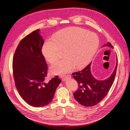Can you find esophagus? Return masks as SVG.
Wrapping results in <instances>:
<instances>
[{
	"instance_id": "1",
	"label": "esophagus",
	"mask_w": 130,
	"mask_h": 130,
	"mask_svg": "<svg viewBox=\"0 0 130 130\" xmlns=\"http://www.w3.org/2000/svg\"><path fill=\"white\" fill-rule=\"evenodd\" d=\"M70 77H71V76H70V75H66V76H63V77H62V80H63V81H65L67 79V78H70Z\"/></svg>"
}]
</instances>
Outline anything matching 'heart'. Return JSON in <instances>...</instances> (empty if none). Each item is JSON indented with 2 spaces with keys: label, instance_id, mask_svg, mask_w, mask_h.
Listing matches in <instances>:
<instances>
[{
  "label": "heart",
  "instance_id": "b5f03b06",
  "mask_svg": "<svg viewBox=\"0 0 130 130\" xmlns=\"http://www.w3.org/2000/svg\"><path fill=\"white\" fill-rule=\"evenodd\" d=\"M99 40L97 35L87 30L76 27L62 29L47 40L42 53L50 63L57 61L64 50V58L53 64L50 68L54 74H65L77 68H83L92 60L98 50Z\"/></svg>",
  "mask_w": 130,
  "mask_h": 130
}]
</instances>
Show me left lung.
Returning <instances> with one entry per match:
<instances>
[{"label":"left lung","mask_w":130,"mask_h":130,"mask_svg":"<svg viewBox=\"0 0 130 130\" xmlns=\"http://www.w3.org/2000/svg\"><path fill=\"white\" fill-rule=\"evenodd\" d=\"M103 46L113 48L109 42ZM89 63L83 70L72 74L73 77L78 83V88L74 93L75 100L86 107H91L98 104L107 95L115 80L118 64V58L116 67L111 76L107 79L100 81L95 79L90 72Z\"/></svg>","instance_id":"8db88e82"}]
</instances>
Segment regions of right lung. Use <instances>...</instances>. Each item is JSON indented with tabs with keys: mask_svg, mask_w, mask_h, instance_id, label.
<instances>
[{
	"mask_svg": "<svg viewBox=\"0 0 130 130\" xmlns=\"http://www.w3.org/2000/svg\"><path fill=\"white\" fill-rule=\"evenodd\" d=\"M43 44L40 29H37L22 39L13 57L15 87L23 99L35 107L48 105L61 82L57 76L45 82L48 66L42 53Z\"/></svg>",
	"mask_w": 130,
	"mask_h": 130,
	"instance_id": "add662e5",
	"label": "right lung"
}]
</instances>
